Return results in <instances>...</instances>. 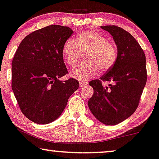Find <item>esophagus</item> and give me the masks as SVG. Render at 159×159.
Here are the masks:
<instances>
[{"instance_id": "esophagus-1", "label": "esophagus", "mask_w": 159, "mask_h": 159, "mask_svg": "<svg viewBox=\"0 0 159 159\" xmlns=\"http://www.w3.org/2000/svg\"><path fill=\"white\" fill-rule=\"evenodd\" d=\"M86 84H87V83H86V82H85V81H79L80 86H84L86 85Z\"/></svg>"}]
</instances>
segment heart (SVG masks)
I'll return each mask as SVG.
<instances>
[{"label":"heart","mask_w":159,"mask_h":159,"mask_svg":"<svg viewBox=\"0 0 159 159\" xmlns=\"http://www.w3.org/2000/svg\"><path fill=\"white\" fill-rule=\"evenodd\" d=\"M83 53L86 61L75 66L70 75L78 80H87L98 70L106 72L116 63L117 48L99 31L89 30L78 34L75 40L68 39L62 47L64 61L69 65L77 63Z\"/></svg>","instance_id":"1"}]
</instances>
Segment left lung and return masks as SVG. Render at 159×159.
<instances>
[{"label": "left lung", "instance_id": "1", "mask_svg": "<svg viewBox=\"0 0 159 159\" xmlns=\"http://www.w3.org/2000/svg\"><path fill=\"white\" fill-rule=\"evenodd\" d=\"M109 32L117 47L116 63L106 74L89 84L94 94L88 101L92 114L102 123L114 125L134 114L147 81L146 58L133 36L116 25L100 26ZM111 82L103 88L102 81Z\"/></svg>", "mask_w": 159, "mask_h": 159}]
</instances>
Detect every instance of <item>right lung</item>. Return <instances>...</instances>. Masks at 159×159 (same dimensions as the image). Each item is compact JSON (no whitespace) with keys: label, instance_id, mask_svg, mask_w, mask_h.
<instances>
[{"label":"right lung","instance_id":"add662e5","mask_svg":"<svg viewBox=\"0 0 159 159\" xmlns=\"http://www.w3.org/2000/svg\"><path fill=\"white\" fill-rule=\"evenodd\" d=\"M73 31L51 25L32 32L20 44L12 60L11 87L21 111L37 124H48L61 115L78 88L67 74L62 47Z\"/></svg>","mask_w":159,"mask_h":159}]
</instances>
